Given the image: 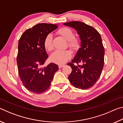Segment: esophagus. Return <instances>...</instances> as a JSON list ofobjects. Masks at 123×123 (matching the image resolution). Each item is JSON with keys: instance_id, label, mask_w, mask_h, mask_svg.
<instances>
[{"instance_id": "1", "label": "esophagus", "mask_w": 123, "mask_h": 123, "mask_svg": "<svg viewBox=\"0 0 123 123\" xmlns=\"http://www.w3.org/2000/svg\"><path fill=\"white\" fill-rule=\"evenodd\" d=\"M64 66V64H59V68H61L63 67Z\"/></svg>"}]
</instances>
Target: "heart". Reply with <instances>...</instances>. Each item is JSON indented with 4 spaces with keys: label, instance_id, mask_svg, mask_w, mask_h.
Segmentation results:
<instances>
[{
    "label": "heart",
    "instance_id": "heart-1",
    "mask_svg": "<svg viewBox=\"0 0 123 123\" xmlns=\"http://www.w3.org/2000/svg\"><path fill=\"white\" fill-rule=\"evenodd\" d=\"M59 34L68 41V44L73 50H77L81 44L80 39L74 36V33L71 29L63 27L58 31ZM44 45L47 51H50L53 49V36L51 34L47 35L44 41ZM72 56V53L70 50H56L51 54L50 59L54 63L62 64L66 63Z\"/></svg>",
    "mask_w": 123,
    "mask_h": 123
}]
</instances>
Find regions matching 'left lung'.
<instances>
[{
    "label": "left lung",
    "mask_w": 123,
    "mask_h": 123,
    "mask_svg": "<svg viewBox=\"0 0 123 123\" xmlns=\"http://www.w3.org/2000/svg\"><path fill=\"white\" fill-rule=\"evenodd\" d=\"M63 24L75 29L81 39V48L67 64L72 69L68 79L76 88H91L98 80L104 67L105 50L100 35L93 27L83 22L73 21Z\"/></svg>",
    "instance_id": "8db88e82"
}]
</instances>
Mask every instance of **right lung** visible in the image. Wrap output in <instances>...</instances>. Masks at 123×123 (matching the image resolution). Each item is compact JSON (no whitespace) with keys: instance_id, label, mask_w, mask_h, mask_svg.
<instances>
[{"instance_id":"1","label":"right lung","mask_w":123,"mask_h":123,"mask_svg":"<svg viewBox=\"0 0 123 123\" xmlns=\"http://www.w3.org/2000/svg\"><path fill=\"white\" fill-rule=\"evenodd\" d=\"M57 25L39 23L26 30L18 42L17 63L18 74L24 86L29 91L40 94L50 86L57 64L42 66L48 57L44 45L45 37L57 28Z\"/></svg>"}]
</instances>
